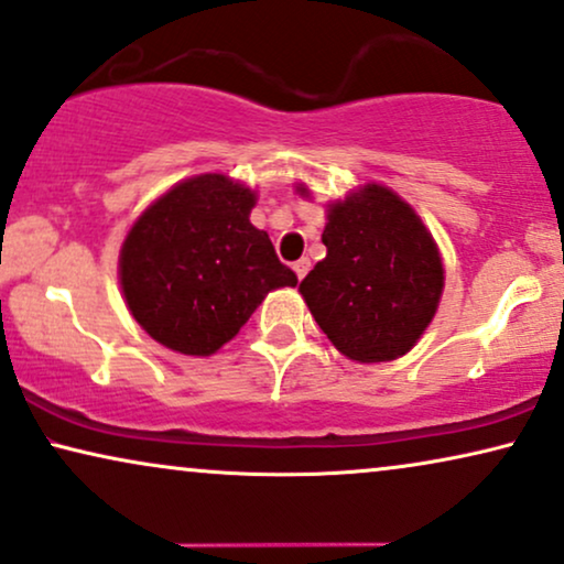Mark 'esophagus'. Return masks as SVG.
Segmentation results:
<instances>
[{
    "label": "esophagus",
    "instance_id": "obj_1",
    "mask_svg": "<svg viewBox=\"0 0 564 564\" xmlns=\"http://www.w3.org/2000/svg\"><path fill=\"white\" fill-rule=\"evenodd\" d=\"M292 269H295L297 280H303V276L311 272V259H297V261H295V264H292Z\"/></svg>",
    "mask_w": 564,
    "mask_h": 564
}]
</instances>
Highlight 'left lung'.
<instances>
[{"label": "left lung", "mask_w": 564, "mask_h": 564, "mask_svg": "<svg viewBox=\"0 0 564 564\" xmlns=\"http://www.w3.org/2000/svg\"><path fill=\"white\" fill-rule=\"evenodd\" d=\"M326 259L300 282L328 341L357 362L406 355L443 292L437 246L406 202L370 184L336 202L321 236Z\"/></svg>", "instance_id": "8db88e82"}]
</instances>
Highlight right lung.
<instances>
[{
    "mask_svg": "<svg viewBox=\"0 0 564 564\" xmlns=\"http://www.w3.org/2000/svg\"><path fill=\"white\" fill-rule=\"evenodd\" d=\"M256 196L228 175L188 178L160 196L121 248V290L137 324L181 355H212L267 292L295 288L272 240L251 225Z\"/></svg>",
    "mask_w": 564,
    "mask_h": 564,
    "instance_id": "1",
    "label": "right lung"
}]
</instances>
